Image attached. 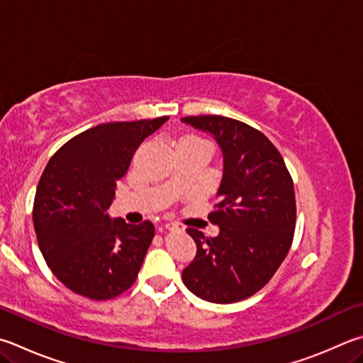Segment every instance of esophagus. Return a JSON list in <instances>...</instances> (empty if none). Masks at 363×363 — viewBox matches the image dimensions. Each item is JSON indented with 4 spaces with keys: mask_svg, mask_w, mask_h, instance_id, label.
<instances>
[{
    "mask_svg": "<svg viewBox=\"0 0 363 363\" xmlns=\"http://www.w3.org/2000/svg\"><path fill=\"white\" fill-rule=\"evenodd\" d=\"M164 228L169 230V232H181V227L176 225V223H164Z\"/></svg>",
    "mask_w": 363,
    "mask_h": 363,
    "instance_id": "esophagus-1",
    "label": "esophagus"
}]
</instances>
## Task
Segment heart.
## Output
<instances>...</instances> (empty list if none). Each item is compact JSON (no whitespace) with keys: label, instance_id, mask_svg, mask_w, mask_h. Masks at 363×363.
Segmentation results:
<instances>
[{"label":"heart","instance_id":"1","mask_svg":"<svg viewBox=\"0 0 363 363\" xmlns=\"http://www.w3.org/2000/svg\"><path fill=\"white\" fill-rule=\"evenodd\" d=\"M182 141H201V140H200V138H196V136H186Z\"/></svg>","mask_w":363,"mask_h":363}]
</instances>
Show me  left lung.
<instances>
[{
    "mask_svg": "<svg viewBox=\"0 0 363 363\" xmlns=\"http://www.w3.org/2000/svg\"><path fill=\"white\" fill-rule=\"evenodd\" d=\"M220 147L223 169L216 211V238L187 228L196 245L182 272L190 292L211 303H235L259 292L291 249L295 230L294 182L279 150L249 125L223 116L182 117Z\"/></svg>",
    "mask_w": 363,
    "mask_h": 363,
    "instance_id": "obj_1",
    "label": "left lung"
}]
</instances>
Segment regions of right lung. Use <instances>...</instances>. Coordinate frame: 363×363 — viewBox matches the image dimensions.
<instances>
[{
    "label": "right lung",
    "instance_id": "obj_1",
    "mask_svg": "<svg viewBox=\"0 0 363 363\" xmlns=\"http://www.w3.org/2000/svg\"><path fill=\"white\" fill-rule=\"evenodd\" d=\"M167 121L96 125L58 149L45 167L33 223L45 263L72 292L109 300L136 281L155 228L149 220H113L106 209L136 149Z\"/></svg>",
    "mask_w": 363,
    "mask_h": 363
}]
</instances>
